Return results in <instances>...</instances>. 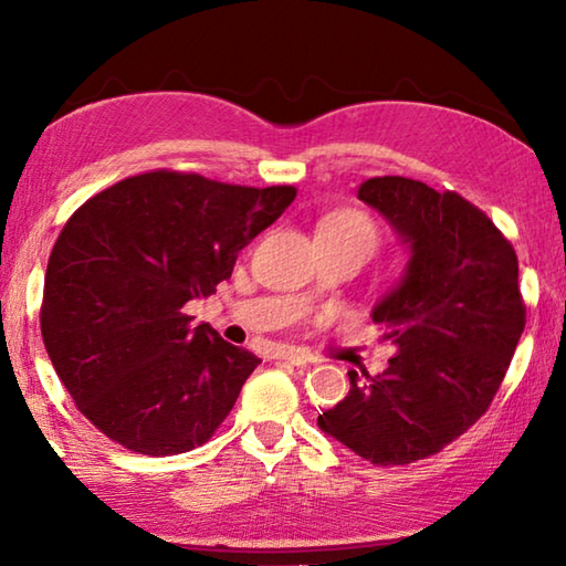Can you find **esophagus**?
I'll list each match as a JSON object with an SVG mask.
<instances>
[{"mask_svg": "<svg viewBox=\"0 0 566 566\" xmlns=\"http://www.w3.org/2000/svg\"><path fill=\"white\" fill-rule=\"evenodd\" d=\"M276 359H282L286 364H294V367H302V364L312 361V357L306 352H300V349H286V352H280L276 354Z\"/></svg>", "mask_w": 566, "mask_h": 566, "instance_id": "obj_1", "label": "esophagus"}]
</instances>
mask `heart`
Wrapping results in <instances>:
<instances>
[{
  "instance_id": "obj_1",
  "label": "heart",
  "mask_w": 566,
  "mask_h": 566,
  "mask_svg": "<svg viewBox=\"0 0 566 566\" xmlns=\"http://www.w3.org/2000/svg\"><path fill=\"white\" fill-rule=\"evenodd\" d=\"M319 232H329V234H339V237H354V239H361L364 244L369 249L377 247V227L375 222L367 214L361 212H339V214H332L329 219H324V224Z\"/></svg>"
}]
</instances>
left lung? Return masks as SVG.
<instances>
[{
  "label": "left lung",
  "mask_w": 566,
  "mask_h": 566,
  "mask_svg": "<svg viewBox=\"0 0 566 566\" xmlns=\"http://www.w3.org/2000/svg\"><path fill=\"white\" fill-rule=\"evenodd\" d=\"M359 199L411 249L405 280L371 312L397 354L377 377L352 369L349 395L317 424L371 464H411L462 437L500 391L526 324L520 262L457 191L375 177Z\"/></svg>",
  "instance_id": "8db88e82"
}]
</instances>
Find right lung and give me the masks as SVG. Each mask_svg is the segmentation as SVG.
I'll list each match as a JSON object with an SVG mask.
<instances>
[{
	"mask_svg": "<svg viewBox=\"0 0 566 566\" xmlns=\"http://www.w3.org/2000/svg\"><path fill=\"white\" fill-rule=\"evenodd\" d=\"M296 187H242L151 169L90 197L52 247L42 339L76 409L112 442L149 457L212 439L256 359L187 302L232 276Z\"/></svg>",
	"mask_w": 566,
	"mask_h": 566,
	"instance_id": "add662e5",
	"label": "right lung"
}]
</instances>
